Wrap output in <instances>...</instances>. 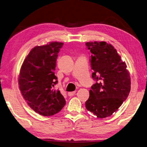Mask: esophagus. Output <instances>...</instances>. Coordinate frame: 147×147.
<instances>
[{"instance_id": "esophagus-1", "label": "esophagus", "mask_w": 147, "mask_h": 147, "mask_svg": "<svg viewBox=\"0 0 147 147\" xmlns=\"http://www.w3.org/2000/svg\"><path fill=\"white\" fill-rule=\"evenodd\" d=\"M76 91H73V92H69L68 93V96H73L75 94H76Z\"/></svg>"}]
</instances>
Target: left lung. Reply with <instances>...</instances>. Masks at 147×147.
Wrapping results in <instances>:
<instances>
[{
	"mask_svg": "<svg viewBox=\"0 0 147 147\" xmlns=\"http://www.w3.org/2000/svg\"><path fill=\"white\" fill-rule=\"evenodd\" d=\"M86 45L91 53L92 77L97 80L89 90L86 107L98 118H105L117 111L127 99L131 78L126 63L111 45L94 41Z\"/></svg>",
	"mask_w": 147,
	"mask_h": 147,
	"instance_id": "obj_1",
	"label": "left lung"
}]
</instances>
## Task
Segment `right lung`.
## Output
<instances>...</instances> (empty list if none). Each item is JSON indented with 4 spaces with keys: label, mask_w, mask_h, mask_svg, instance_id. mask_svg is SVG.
Returning a JSON list of instances; mask_svg holds the SVG:
<instances>
[{
    "label": "right lung",
    "mask_w": 147,
    "mask_h": 147,
    "mask_svg": "<svg viewBox=\"0 0 147 147\" xmlns=\"http://www.w3.org/2000/svg\"><path fill=\"white\" fill-rule=\"evenodd\" d=\"M63 43L50 42L32 48L21 67L19 87L28 106L40 115L53 116L66 104L60 90L54 89L58 83L55 75L56 61Z\"/></svg>",
    "instance_id": "1"
}]
</instances>
